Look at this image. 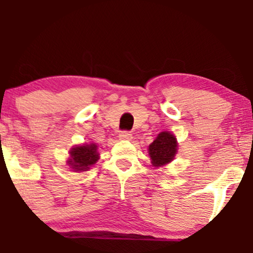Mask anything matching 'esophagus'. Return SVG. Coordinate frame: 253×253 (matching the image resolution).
Instances as JSON below:
<instances>
[{"label":"esophagus","mask_w":253,"mask_h":253,"mask_svg":"<svg viewBox=\"0 0 253 253\" xmlns=\"http://www.w3.org/2000/svg\"><path fill=\"white\" fill-rule=\"evenodd\" d=\"M119 138H120L121 140H132L133 135H132V133H130V132L124 130V132H121L120 134H119Z\"/></svg>","instance_id":"esophagus-1"}]
</instances>
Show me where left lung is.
I'll return each mask as SVG.
<instances>
[{"instance_id":"left-lung-1","label":"left lung","mask_w":253,"mask_h":253,"mask_svg":"<svg viewBox=\"0 0 253 253\" xmlns=\"http://www.w3.org/2000/svg\"><path fill=\"white\" fill-rule=\"evenodd\" d=\"M176 136L169 130L161 132L155 140L149 145V156L151 164L155 168L165 167L175 159L177 153Z\"/></svg>"}]
</instances>
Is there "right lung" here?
Masks as SVG:
<instances>
[{
    "mask_svg": "<svg viewBox=\"0 0 253 253\" xmlns=\"http://www.w3.org/2000/svg\"><path fill=\"white\" fill-rule=\"evenodd\" d=\"M69 158L66 165L75 172L88 171L100 159V153L97 152V145L95 143L75 145L69 151Z\"/></svg>",
    "mask_w": 253,
    "mask_h": 253,
    "instance_id": "1",
    "label": "right lung"
}]
</instances>
